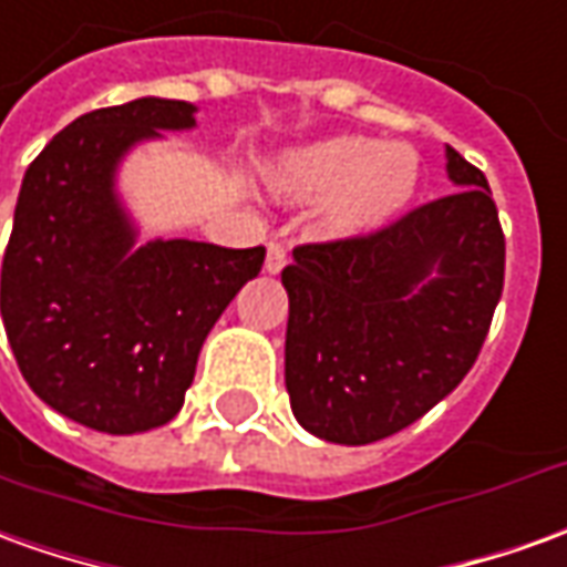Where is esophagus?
<instances>
[{"mask_svg": "<svg viewBox=\"0 0 567 567\" xmlns=\"http://www.w3.org/2000/svg\"><path fill=\"white\" fill-rule=\"evenodd\" d=\"M284 265H287V246L284 244H268V256H265V271L268 275H280L284 271Z\"/></svg>", "mask_w": 567, "mask_h": 567, "instance_id": "1", "label": "esophagus"}]
</instances>
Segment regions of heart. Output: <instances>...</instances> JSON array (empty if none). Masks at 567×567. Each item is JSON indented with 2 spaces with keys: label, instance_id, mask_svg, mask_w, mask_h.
Segmentation results:
<instances>
[{
  "label": "heart",
  "instance_id": "b5f03b06",
  "mask_svg": "<svg viewBox=\"0 0 567 567\" xmlns=\"http://www.w3.org/2000/svg\"><path fill=\"white\" fill-rule=\"evenodd\" d=\"M420 182V157L408 144L367 135H330L302 144L277 163L275 187L292 200H323V228L358 237L404 209Z\"/></svg>",
  "mask_w": 567,
  "mask_h": 567
}]
</instances>
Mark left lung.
Listing matches in <instances>:
<instances>
[{"mask_svg":"<svg viewBox=\"0 0 567 567\" xmlns=\"http://www.w3.org/2000/svg\"><path fill=\"white\" fill-rule=\"evenodd\" d=\"M460 190L358 237L302 244L290 292L287 392L336 444L389 439L447 398L485 346L506 237L485 172L447 147Z\"/></svg>","mask_w":567,"mask_h":567,"instance_id":"left-lung-1","label":"left lung"}]
</instances>
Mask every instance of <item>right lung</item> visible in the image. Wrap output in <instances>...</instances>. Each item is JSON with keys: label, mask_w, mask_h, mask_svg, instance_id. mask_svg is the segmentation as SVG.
<instances>
[{"label": "right lung", "mask_w": 567, "mask_h": 567, "mask_svg": "<svg viewBox=\"0 0 567 567\" xmlns=\"http://www.w3.org/2000/svg\"><path fill=\"white\" fill-rule=\"evenodd\" d=\"M194 126V104L138 97L82 113L23 175L2 256V323L27 385L73 423L135 435L185 404L218 315L261 271L228 249L135 231L113 194L132 144Z\"/></svg>", "instance_id": "1"}]
</instances>
